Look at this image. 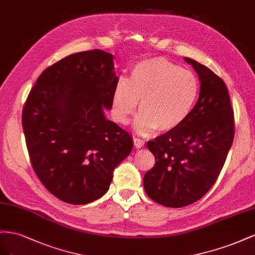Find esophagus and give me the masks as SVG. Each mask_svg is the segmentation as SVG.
I'll list each match as a JSON object with an SVG mask.
<instances>
[{"label": "esophagus", "instance_id": "obj_1", "mask_svg": "<svg viewBox=\"0 0 255 255\" xmlns=\"http://www.w3.org/2000/svg\"><path fill=\"white\" fill-rule=\"evenodd\" d=\"M133 144H134L135 147L140 148V147H142L143 145H144V142L141 139H137V137H134V139H133Z\"/></svg>", "mask_w": 255, "mask_h": 255}]
</instances>
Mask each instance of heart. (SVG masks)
<instances>
[{
  "mask_svg": "<svg viewBox=\"0 0 255 255\" xmlns=\"http://www.w3.org/2000/svg\"><path fill=\"white\" fill-rule=\"evenodd\" d=\"M199 93V80L192 71L164 57H151L135 65L129 81L119 80L112 98L113 116L125 125L140 101L141 115L134 124L137 132L171 131L190 116Z\"/></svg>",
  "mask_w": 255,
  "mask_h": 255,
  "instance_id": "b5f03b06",
  "label": "heart"
}]
</instances>
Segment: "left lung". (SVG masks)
<instances>
[{
  "label": "left lung",
  "instance_id": "1",
  "mask_svg": "<svg viewBox=\"0 0 255 255\" xmlns=\"http://www.w3.org/2000/svg\"><path fill=\"white\" fill-rule=\"evenodd\" d=\"M200 78V96L190 116L171 131L147 142L156 162L145 173V192L158 204L184 207L214 186L235 134L234 111L223 80L185 57Z\"/></svg>",
  "mask_w": 255,
  "mask_h": 255
}]
</instances>
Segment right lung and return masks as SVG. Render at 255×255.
<instances>
[{
	"instance_id": "1",
	"label": "right lung",
	"mask_w": 255,
	"mask_h": 255,
	"mask_svg": "<svg viewBox=\"0 0 255 255\" xmlns=\"http://www.w3.org/2000/svg\"><path fill=\"white\" fill-rule=\"evenodd\" d=\"M118 82L113 55L94 49L46 68L26 98L22 127L33 170L68 204L101 198L132 150L130 134L104 113Z\"/></svg>"
}]
</instances>
